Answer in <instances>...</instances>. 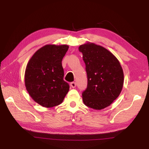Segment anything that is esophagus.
I'll list each match as a JSON object with an SVG mask.
<instances>
[{
    "label": "esophagus",
    "mask_w": 149,
    "mask_h": 149,
    "mask_svg": "<svg viewBox=\"0 0 149 149\" xmlns=\"http://www.w3.org/2000/svg\"><path fill=\"white\" fill-rule=\"evenodd\" d=\"M70 86H71L72 88H75V86H76V83H75V82L70 83Z\"/></svg>",
    "instance_id": "34e87169"
}]
</instances>
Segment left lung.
I'll use <instances>...</instances> for the list:
<instances>
[{"mask_svg": "<svg viewBox=\"0 0 149 149\" xmlns=\"http://www.w3.org/2000/svg\"><path fill=\"white\" fill-rule=\"evenodd\" d=\"M87 74V87L83 92V103L94 109L110 105L123 89L124 73L118 59L104 47L93 43L80 45Z\"/></svg>", "mask_w": 149, "mask_h": 149, "instance_id": "obj_1", "label": "left lung"}]
</instances>
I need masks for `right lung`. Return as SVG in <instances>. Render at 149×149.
<instances>
[{
    "mask_svg": "<svg viewBox=\"0 0 149 149\" xmlns=\"http://www.w3.org/2000/svg\"><path fill=\"white\" fill-rule=\"evenodd\" d=\"M67 45H45L30 59L25 74V83L29 95L45 107L61 104L69 91L64 81L62 60L68 49Z\"/></svg>",
    "mask_w": 149,
    "mask_h": 149,
    "instance_id": "obj_1",
    "label": "right lung"
}]
</instances>
